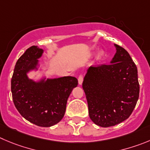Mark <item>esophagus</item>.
<instances>
[{
  "label": "esophagus",
  "instance_id": "1",
  "mask_svg": "<svg viewBox=\"0 0 150 150\" xmlns=\"http://www.w3.org/2000/svg\"><path fill=\"white\" fill-rule=\"evenodd\" d=\"M83 77L82 75H80L79 77H78V83L80 85H81L82 83H83Z\"/></svg>",
  "mask_w": 150,
  "mask_h": 150
}]
</instances>
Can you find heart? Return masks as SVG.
Returning <instances> with one entry per match:
<instances>
[{
	"instance_id": "b5f03b06",
	"label": "heart",
	"mask_w": 150,
	"mask_h": 150,
	"mask_svg": "<svg viewBox=\"0 0 150 150\" xmlns=\"http://www.w3.org/2000/svg\"><path fill=\"white\" fill-rule=\"evenodd\" d=\"M103 55V52H100L98 54V58H100Z\"/></svg>"
}]
</instances>
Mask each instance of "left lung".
<instances>
[{
    "mask_svg": "<svg viewBox=\"0 0 150 150\" xmlns=\"http://www.w3.org/2000/svg\"><path fill=\"white\" fill-rule=\"evenodd\" d=\"M114 45L116 53L110 64L89 67L82 84L89 117L101 127L127 119L139 97L136 65L127 50Z\"/></svg>",
    "mask_w": 150,
    "mask_h": 150,
    "instance_id": "left-lung-1",
    "label": "left lung"
}]
</instances>
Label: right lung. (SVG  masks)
<instances>
[{"label":"right lung","instance_id":"1","mask_svg":"<svg viewBox=\"0 0 150 150\" xmlns=\"http://www.w3.org/2000/svg\"><path fill=\"white\" fill-rule=\"evenodd\" d=\"M43 53V50L33 46L21 56L15 64L11 90L14 104L25 119L39 127H49L64 117L67 100L78 86V79L72 76L43 77L35 81L29 78V72L38 69V59Z\"/></svg>","mask_w":150,"mask_h":150}]
</instances>
